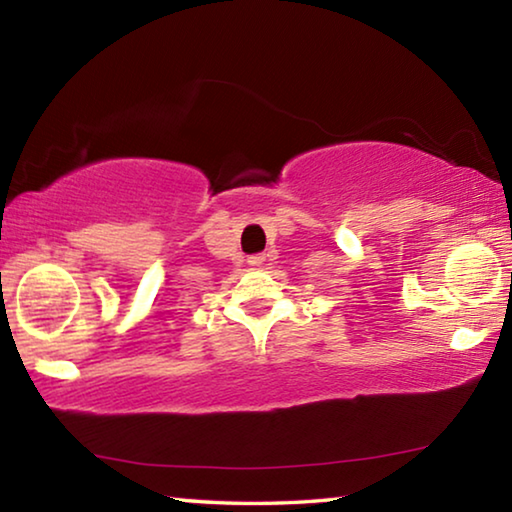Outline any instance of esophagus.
<instances>
[{"label":"esophagus","instance_id":"esophagus-1","mask_svg":"<svg viewBox=\"0 0 512 512\" xmlns=\"http://www.w3.org/2000/svg\"><path fill=\"white\" fill-rule=\"evenodd\" d=\"M264 259H266V257H264V253L250 255V257H248V264H250V266H262V264H264Z\"/></svg>","mask_w":512,"mask_h":512}]
</instances>
